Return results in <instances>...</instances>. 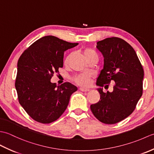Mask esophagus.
I'll return each mask as SVG.
<instances>
[{
    "instance_id": "1",
    "label": "esophagus",
    "mask_w": 154,
    "mask_h": 154,
    "mask_svg": "<svg viewBox=\"0 0 154 154\" xmlns=\"http://www.w3.org/2000/svg\"><path fill=\"white\" fill-rule=\"evenodd\" d=\"M79 90L81 91H83V92H87V91H89V89H85V88H83V87H81Z\"/></svg>"
}]
</instances>
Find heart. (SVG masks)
I'll return each instance as SVG.
<instances>
[{
	"label": "heart",
	"instance_id": "heart-1",
	"mask_svg": "<svg viewBox=\"0 0 154 154\" xmlns=\"http://www.w3.org/2000/svg\"><path fill=\"white\" fill-rule=\"evenodd\" d=\"M83 55L84 57L86 58V60H89L90 58L93 57L94 56H96L98 57L97 53L94 51L91 50V49H85L83 50ZM71 57V55H69L68 56L65 58V63H67L69 60V58ZM73 81L76 83L77 85L81 87H86L90 85L91 84V77L88 74H81L78 75L77 76H75L73 78Z\"/></svg>",
	"mask_w": 154,
	"mask_h": 154
}]
</instances>
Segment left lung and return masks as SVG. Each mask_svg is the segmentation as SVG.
I'll return each mask as SVG.
<instances>
[{
	"label": "left lung",
	"instance_id": "obj_1",
	"mask_svg": "<svg viewBox=\"0 0 154 154\" xmlns=\"http://www.w3.org/2000/svg\"><path fill=\"white\" fill-rule=\"evenodd\" d=\"M97 48L104 57V66L97 85L105 87L115 82L112 92L98 89L100 100L91 105L100 122L114 124L125 119L134 110L142 95L143 69L134 48L122 39L112 37L98 42Z\"/></svg>",
	"mask_w": 154,
	"mask_h": 154
}]
</instances>
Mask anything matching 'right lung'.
<instances>
[{
	"label": "right lung",
	"instance_id": "1",
	"mask_svg": "<svg viewBox=\"0 0 154 154\" xmlns=\"http://www.w3.org/2000/svg\"><path fill=\"white\" fill-rule=\"evenodd\" d=\"M77 45L47 35L35 41L20 57L15 81L18 101L36 122L49 124L57 120L77 90L70 83L57 86L50 81L63 67L64 51Z\"/></svg>",
	"mask_w": 154,
	"mask_h": 154
}]
</instances>
